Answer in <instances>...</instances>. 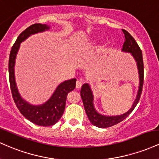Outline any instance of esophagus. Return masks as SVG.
Listing matches in <instances>:
<instances>
[{
	"label": "esophagus",
	"mask_w": 159,
	"mask_h": 159,
	"mask_svg": "<svg viewBox=\"0 0 159 159\" xmlns=\"http://www.w3.org/2000/svg\"><path fill=\"white\" fill-rule=\"evenodd\" d=\"M81 86H82V81H81V80H78L76 82V88H81Z\"/></svg>",
	"instance_id": "1"
}]
</instances>
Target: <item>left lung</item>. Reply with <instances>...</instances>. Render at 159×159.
Segmentation results:
<instances>
[{
	"label": "left lung",
	"mask_w": 159,
	"mask_h": 159,
	"mask_svg": "<svg viewBox=\"0 0 159 159\" xmlns=\"http://www.w3.org/2000/svg\"><path fill=\"white\" fill-rule=\"evenodd\" d=\"M122 31L125 34V41L121 50L123 52H125V53H131L132 57H134V60L137 62L139 80L138 92H137V95L136 97V99L131 108L127 112L124 113L122 115H119V116H104V115L99 113L94 107L93 94L91 90V88H90V84L88 83L83 84L81 89V97L83 101L84 107L85 111H86V114L88 117V119L90 120V123L94 126L97 127V128H109V127L113 126V125H116V124L119 123V122L123 121L124 119H125L132 112V111L136 107L137 104L138 103L139 98H140L141 93H142L143 84L144 70L142 51H141L137 43L136 42L135 39L130 35V33H128L125 29H122Z\"/></svg>",
	"instance_id": "1"
}]
</instances>
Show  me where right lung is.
Listing matches in <instances>:
<instances>
[{"instance_id": "1", "label": "right lung", "mask_w": 159, "mask_h": 159, "mask_svg": "<svg viewBox=\"0 0 159 159\" xmlns=\"http://www.w3.org/2000/svg\"><path fill=\"white\" fill-rule=\"evenodd\" d=\"M50 27V25L45 24L42 25V24L36 23L27 28L17 38L16 41L11 49L10 58H9V79H10L12 96L16 106L25 118L35 125L44 127L55 125L60 119L65 110L66 101L68 93L75 88L76 78L66 80L63 82L60 83L56 88L55 91L52 94L50 98L44 103L41 105H31L25 99H22L19 93L15 80L14 67L16 58L20 49V43L30 37L31 34L49 30Z\"/></svg>"}]
</instances>
